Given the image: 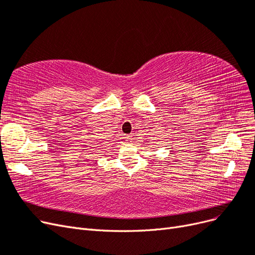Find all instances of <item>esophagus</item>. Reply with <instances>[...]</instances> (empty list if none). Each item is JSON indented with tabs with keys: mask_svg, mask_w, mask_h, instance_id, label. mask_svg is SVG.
Listing matches in <instances>:
<instances>
[{
	"mask_svg": "<svg viewBox=\"0 0 255 255\" xmlns=\"http://www.w3.org/2000/svg\"><path fill=\"white\" fill-rule=\"evenodd\" d=\"M126 139H127V142H128V143H130V141H132V136L128 135V136L126 137Z\"/></svg>",
	"mask_w": 255,
	"mask_h": 255,
	"instance_id": "34e87169",
	"label": "esophagus"
}]
</instances>
